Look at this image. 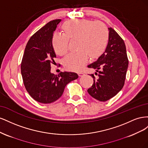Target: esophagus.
<instances>
[{"label": "esophagus", "instance_id": "34e87169", "mask_svg": "<svg viewBox=\"0 0 148 148\" xmlns=\"http://www.w3.org/2000/svg\"><path fill=\"white\" fill-rule=\"evenodd\" d=\"M79 77H83V76L84 75V73L83 72H82V71H79V72L78 73Z\"/></svg>", "mask_w": 148, "mask_h": 148}]
</instances>
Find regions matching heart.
Segmentation results:
<instances>
[{
    "mask_svg": "<svg viewBox=\"0 0 148 148\" xmlns=\"http://www.w3.org/2000/svg\"><path fill=\"white\" fill-rule=\"evenodd\" d=\"M65 34L56 32L52 36V46L59 55L63 56L68 51L70 38H78V52H70L64 59L66 69L79 71L89 60V55L94 58L103 51L108 39V31L105 25L99 21L73 19L64 23Z\"/></svg>",
    "mask_w": 148,
    "mask_h": 148,
    "instance_id": "b5f03b06",
    "label": "heart"
}]
</instances>
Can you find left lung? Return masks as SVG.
<instances>
[{"label":"left lung","instance_id":"1","mask_svg":"<svg viewBox=\"0 0 148 148\" xmlns=\"http://www.w3.org/2000/svg\"><path fill=\"white\" fill-rule=\"evenodd\" d=\"M108 30V43L104 52L96 62L88 65V68L99 72L95 73L98 76L96 79L94 75H91L94 83L88 92L95 99L102 102L111 99L121 91L128 66L123 40L113 28H109Z\"/></svg>","mask_w":148,"mask_h":148}]
</instances>
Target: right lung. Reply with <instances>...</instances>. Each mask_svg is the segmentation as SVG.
<instances>
[{
  "label": "right lung",
  "instance_id": "1",
  "mask_svg": "<svg viewBox=\"0 0 148 148\" xmlns=\"http://www.w3.org/2000/svg\"><path fill=\"white\" fill-rule=\"evenodd\" d=\"M60 19L51 21L31 37L21 64V73L26 91L33 99L49 104L62 96L66 85L78 78L77 73H51V63L56 57L52 36Z\"/></svg>",
  "mask_w": 148,
  "mask_h": 148
}]
</instances>
